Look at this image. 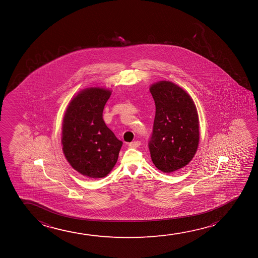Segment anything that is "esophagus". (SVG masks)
Wrapping results in <instances>:
<instances>
[{
  "mask_svg": "<svg viewBox=\"0 0 258 258\" xmlns=\"http://www.w3.org/2000/svg\"><path fill=\"white\" fill-rule=\"evenodd\" d=\"M140 145H141V142L134 141L130 143V145H128V146H130V147H131V148H138V147H139V146H140Z\"/></svg>",
  "mask_w": 258,
  "mask_h": 258,
  "instance_id": "34e87169",
  "label": "esophagus"
}]
</instances>
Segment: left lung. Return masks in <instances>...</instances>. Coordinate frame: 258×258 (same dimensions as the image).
<instances>
[{"mask_svg": "<svg viewBox=\"0 0 258 258\" xmlns=\"http://www.w3.org/2000/svg\"><path fill=\"white\" fill-rule=\"evenodd\" d=\"M150 92L156 113L149 150L156 167L171 173L187 165L198 150V112L187 92L171 82L156 83Z\"/></svg>", "mask_w": 258, "mask_h": 258, "instance_id": "left-lung-1", "label": "left lung"}]
</instances>
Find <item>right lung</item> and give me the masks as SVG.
<instances>
[{"mask_svg": "<svg viewBox=\"0 0 258 258\" xmlns=\"http://www.w3.org/2000/svg\"><path fill=\"white\" fill-rule=\"evenodd\" d=\"M110 95L111 92L105 89L84 90L71 100L64 115V155L75 170L91 178H102L110 173L122 145L103 120Z\"/></svg>", "mask_w": 258, "mask_h": 258, "instance_id": "add662e5", "label": "right lung"}]
</instances>
